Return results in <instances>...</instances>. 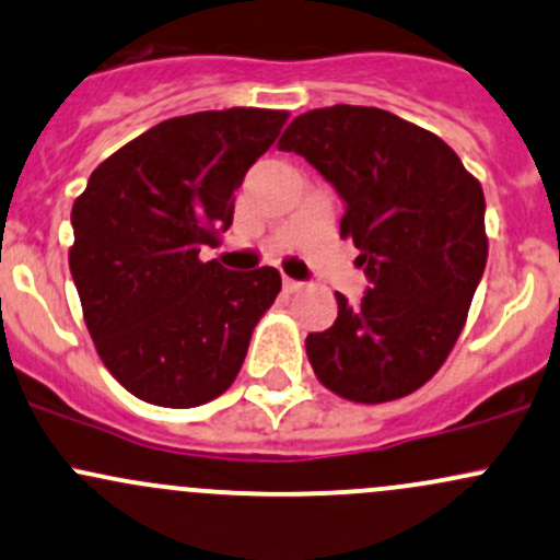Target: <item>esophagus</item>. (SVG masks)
Instances as JSON below:
<instances>
[{"mask_svg":"<svg viewBox=\"0 0 560 560\" xmlns=\"http://www.w3.org/2000/svg\"><path fill=\"white\" fill-rule=\"evenodd\" d=\"M300 290H303V284H300V281L287 279L284 276V292H300Z\"/></svg>","mask_w":560,"mask_h":560,"instance_id":"esophagus-1","label":"esophagus"}]
</instances>
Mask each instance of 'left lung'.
Masks as SVG:
<instances>
[{
  "label": "left lung",
  "mask_w": 560,
  "mask_h": 560,
  "mask_svg": "<svg viewBox=\"0 0 560 560\" xmlns=\"http://www.w3.org/2000/svg\"><path fill=\"white\" fill-rule=\"evenodd\" d=\"M279 150L298 152L343 198L370 287L305 338L316 378L351 402H388L427 384L448 359L486 270L480 182L434 133L375 107L311 109Z\"/></svg>",
  "instance_id": "obj_1"
}]
</instances>
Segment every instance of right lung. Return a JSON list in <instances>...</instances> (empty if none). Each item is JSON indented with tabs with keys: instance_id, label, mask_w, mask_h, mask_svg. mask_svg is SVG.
<instances>
[{
	"instance_id": "obj_1",
	"label": "right lung",
	"mask_w": 560,
	"mask_h": 560,
	"mask_svg": "<svg viewBox=\"0 0 560 560\" xmlns=\"http://www.w3.org/2000/svg\"><path fill=\"white\" fill-rule=\"evenodd\" d=\"M284 122L287 112L255 107L172 117L109 155L74 201L82 316L133 397L196 408L238 375L281 276L198 255L233 225V192Z\"/></svg>"
}]
</instances>
